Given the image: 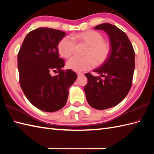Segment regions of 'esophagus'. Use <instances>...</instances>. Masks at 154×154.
<instances>
[{
  "mask_svg": "<svg viewBox=\"0 0 154 154\" xmlns=\"http://www.w3.org/2000/svg\"><path fill=\"white\" fill-rule=\"evenodd\" d=\"M77 75L78 76H83V73H77Z\"/></svg>",
  "mask_w": 154,
  "mask_h": 154,
  "instance_id": "esophagus-1",
  "label": "esophagus"
}]
</instances>
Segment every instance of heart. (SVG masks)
Segmentation results:
<instances>
[{
  "label": "heart",
  "mask_w": 154,
  "mask_h": 154,
  "mask_svg": "<svg viewBox=\"0 0 154 154\" xmlns=\"http://www.w3.org/2000/svg\"><path fill=\"white\" fill-rule=\"evenodd\" d=\"M73 38L79 43L87 45L85 52L86 56L73 57L67 62V67L75 72H82L92 68L94 65H100L109 57L110 48L104 41L103 35L94 30H87L75 34ZM75 42L69 38L64 37L59 42L57 49L61 57L69 58L73 54Z\"/></svg>",
  "instance_id": "b5f03b06"
}]
</instances>
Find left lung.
Returning a JSON list of instances; mask_svg holds the SVG:
<instances>
[{"mask_svg": "<svg viewBox=\"0 0 154 154\" xmlns=\"http://www.w3.org/2000/svg\"><path fill=\"white\" fill-rule=\"evenodd\" d=\"M94 28L109 35L110 51L107 60L93 70L100 76L85 74L88 83L84 90L91 106L105 110L119 104L128 93L135 67V53L127 35L116 26L103 23Z\"/></svg>", "mask_w": 154, "mask_h": 154, "instance_id": "8db88e82", "label": "left lung"}]
</instances>
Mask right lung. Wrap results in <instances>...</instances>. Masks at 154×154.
Instances as JSON below:
<instances>
[{
    "instance_id": "1",
    "label": "right lung",
    "mask_w": 154,
    "mask_h": 154,
    "mask_svg": "<svg viewBox=\"0 0 154 154\" xmlns=\"http://www.w3.org/2000/svg\"><path fill=\"white\" fill-rule=\"evenodd\" d=\"M65 32L38 28L26 35L18 54L20 84L25 96L34 106L45 112H55L67 103L69 89L77 75L71 69L61 70L57 45ZM58 75L51 76V71Z\"/></svg>"
}]
</instances>
